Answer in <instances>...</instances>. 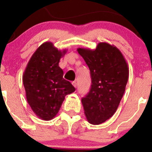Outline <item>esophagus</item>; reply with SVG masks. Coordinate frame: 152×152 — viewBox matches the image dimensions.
Listing matches in <instances>:
<instances>
[{
    "label": "esophagus",
    "mask_w": 152,
    "mask_h": 152,
    "mask_svg": "<svg viewBox=\"0 0 152 152\" xmlns=\"http://www.w3.org/2000/svg\"><path fill=\"white\" fill-rule=\"evenodd\" d=\"M72 84H73V86L75 87V88H76V87L77 86V83H76V81H72Z\"/></svg>",
    "instance_id": "esophagus-1"
}]
</instances>
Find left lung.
Instances as JSON below:
<instances>
[{"label":"left lung","mask_w":152,"mask_h":152,"mask_svg":"<svg viewBox=\"0 0 152 152\" xmlns=\"http://www.w3.org/2000/svg\"><path fill=\"white\" fill-rule=\"evenodd\" d=\"M77 50L91 77L90 91L81 99L84 114L90 124H101L114 114L119 105L128 81V64L118 48L105 42L98 43L96 49Z\"/></svg>","instance_id":"obj_1"}]
</instances>
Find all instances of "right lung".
<instances>
[{
    "mask_svg": "<svg viewBox=\"0 0 152 152\" xmlns=\"http://www.w3.org/2000/svg\"><path fill=\"white\" fill-rule=\"evenodd\" d=\"M66 51L58 50L51 42L42 43L32 55L23 75L27 102L35 114L44 121L53 119L66 96L76 90L63 78L64 71L58 66Z\"/></svg>",
    "mask_w": 152,
    "mask_h": 152,
    "instance_id": "right-lung-1",
    "label": "right lung"
}]
</instances>
